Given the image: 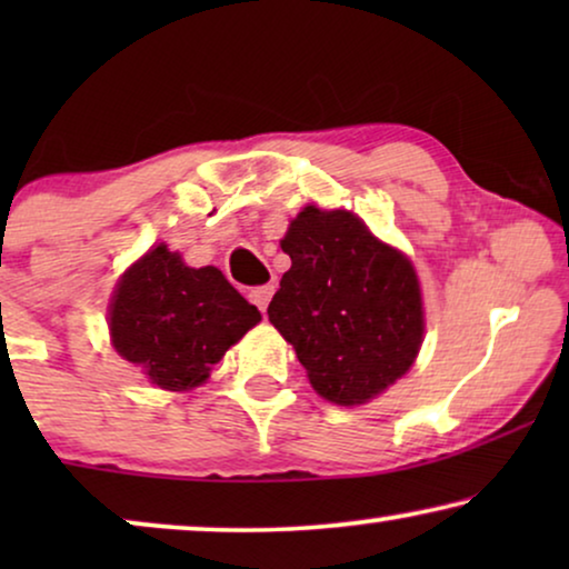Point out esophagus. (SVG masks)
<instances>
[{
    "label": "esophagus",
    "mask_w": 569,
    "mask_h": 569,
    "mask_svg": "<svg viewBox=\"0 0 569 569\" xmlns=\"http://www.w3.org/2000/svg\"><path fill=\"white\" fill-rule=\"evenodd\" d=\"M271 295H274V284H261V287H253V290L248 292V300H251L253 306L261 310V313H267Z\"/></svg>",
    "instance_id": "obj_1"
}]
</instances>
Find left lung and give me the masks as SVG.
I'll return each instance as SVG.
<instances>
[{"label": "left lung", "mask_w": 569, "mask_h": 569, "mask_svg": "<svg viewBox=\"0 0 569 569\" xmlns=\"http://www.w3.org/2000/svg\"><path fill=\"white\" fill-rule=\"evenodd\" d=\"M282 251L292 267L269 302V321L318 396L339 407L376 399L422 347V292L411 261L347 209L306 207Z\"/></svg>", "instance_id": "obj_1"}]
</instances>
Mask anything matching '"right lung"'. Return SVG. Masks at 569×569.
<instances>
[{
    "label": "right lung",
    "instance_id": "right-lung-1",
    "mask_svg": "<svg viewBox=\"0 0 569 569\" xmlns=\"http://www.w3.org/2000/svg\"><path fill=\"white\" fill-rule=\"evenodd\" d=\"M259 321V310L220 269L186 267L162 243L127 269L108 313L116 352L166 391L204 383L212 365Z\"/></svg>",
    "mask_w": 569,
    "mask_h": 569
}]
</instances>
